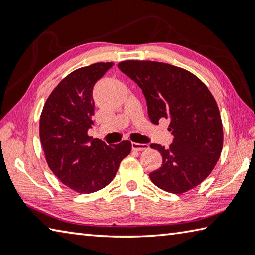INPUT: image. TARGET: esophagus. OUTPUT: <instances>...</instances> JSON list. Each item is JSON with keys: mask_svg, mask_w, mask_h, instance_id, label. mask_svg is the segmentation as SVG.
<instances>
[{"mask_svg": "<svg viewBox=\"0 0 255 255\" xmlns=\"http://www.w3.org/2000/svg\"><path fill=\"white\" fill-rule=\"evenodd\" d=\"M131 147L133 150H138V152H141V150H146L149 148L147 144H138V143H131Z\"/></svg>", "mask_w": 255, "mask_h": 255, "instance_id": "obj_1", "label": "esophagus"}]
</instances>
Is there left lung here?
<instances>
[{"label": "left lung", "instance_id": "8db88e82", "mask_svg": "<svg viewBox=\"0 0 255 255\" xmlns=\"http://www.w3.org/2000/svg\"><path fill=\"white\" fill-rule=\"evenodd\" d=\"M118 67L143 90L150 122L170 120L174 137L170 148L150 145L163 158L150 180L172 193L197 187L213 171L223 148V124L213 94L192 73L166 63L125 60Z\"/></svg>", "mask_w": 255, "mask_h": 255}]
</instances>
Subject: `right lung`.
<instances>
[{
  "instance_id": "obj_1",
  "label": "right lung",
  "mask_w": 255,
  "mask_h": 255,
  "mask_svg": "<svg viewBox=\"0 0 255 255\" xmlns=\"http://www.w3.org/2000/svg\"><path fill=\"white\" fill-rule=\"evenodd\" d=\"M114 63H96L68 74L54 89L42 109L39 135L46 161L62 182L79 193L109 184L131 143L107 146L89 137L94 115L93 86Z\"/></svg>"
}]
</instances>
